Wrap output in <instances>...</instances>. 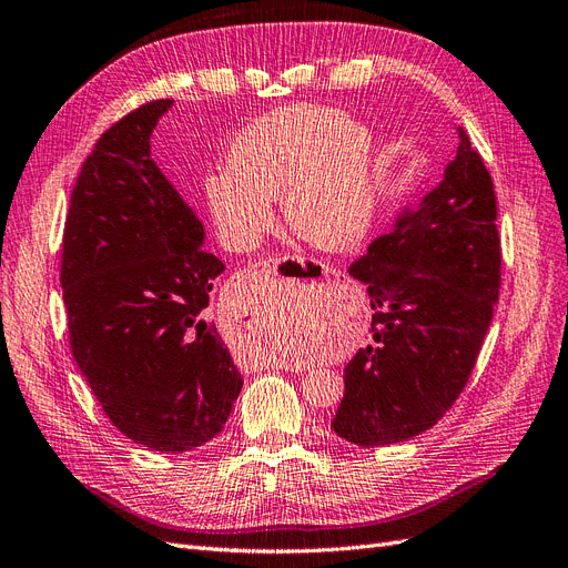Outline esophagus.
Returning a JSON list of instances; mask_svg holds the SVG:
<instances>
[{
	"instance_id": "esophagus-1",
	"label": "esophagus",
	"mask_w": 568,
	"mask_h": 568,
	"mask_svg": "<svg viewBox=\"0 0 568 568\" xmlns=\"http://www.w3.org/2000/svg\"><path fill=\"white\" fill-rule=\"evenodd\" d=\"M262 273L266 278H297V281H323V283H335L339 278V271L333 266H326L321 262H310V258L304 256H271L264 258L262 262ZM281 364V368H290V371H297L302 368L295 362H285L278 359L275 366Z\"/></svg>"
}]
</instances>
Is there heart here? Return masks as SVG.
<instances>
[{"instance_id": "1", "label": "heart", "mask_w": 568, "mask_h": 568, "mask_svg": "<svg viewBox=\"0 0 568 568\" xmlns=\"http://www.w3.org/2000/svg\"><path fill=\"white\" fill-rule=\"evenodd\" d=\"M376 140L331 106L297 104L258 119L229 152V173L209 183L225 240L252 247L273 225L271 197L300 240L345 252L366 237L376 212Z\"/></svg>"}]
</instances>
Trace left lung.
Wrapping results in <instances>:
<instances>
[{"mask_svg": "<svg viewBox=\"0 0 568 568\" xmlns=\"http://www.w3.org/2000/svg\"><path fill=\"white\" fill-rule=\"evenodd\" d=\"M495 221L493 178L459 128L443 183L349 266L374 316L371 345L345 366V397L331 424L343 440H409L457 402L499 297Z\"/></svg>", "mask_w": 568, "mask_h": 568, "instance_id": "8db88e82", "label": "left lung"}]
</instances>
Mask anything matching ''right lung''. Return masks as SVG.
Here are the masks:
<instances>
[{"mask_svg": "<svg viewBox=\"0 0 568 568\" xmlns=\"http://www.w3.org/2000/svg\"><path fill=\"white\" fill-rule=\"evenodd\" d=\"M171 100L113 123L83 161L63 225L61 287L73 359L125 437L194 449L229 420L242 390L206 306L223 262L204 225L150 154Z\"/></svg>", "mask_w": 568, "mask_h": 568, "instance_id": "right-lung-1", "label": "right lung"}]
</instances>
